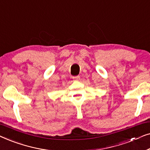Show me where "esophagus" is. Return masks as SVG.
<instances>
[{
    "mask_svg": "<svg viewBox=\"0 0 150 150\" xmlns=\"http://www.w3.org/2000/svg\"><path fill=\"white\" fill-rule=\"evenodd\" d=\"M72 79H73L74 81H79V80H80V76H73Z\"/></svg>",
    "mask_w": 150,
    "mask_h": 150,
    "instance_id": "esophagus-1",
    "label": "esophagus"
}]
</instances>
